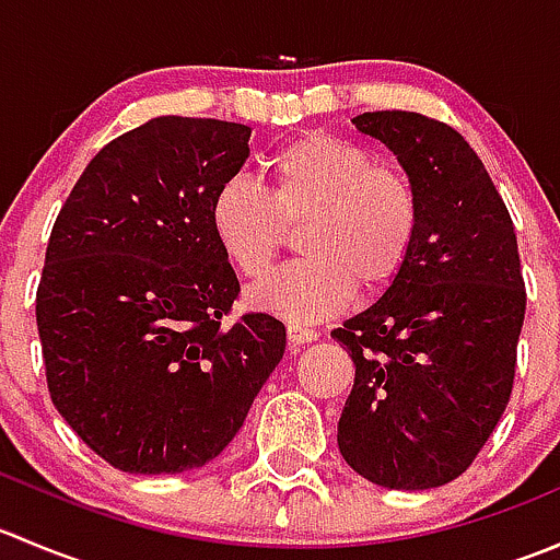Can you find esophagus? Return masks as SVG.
Instances as JSON below:
<instances>
[{
  "label": "esophagus",
  "instance_id": "obj_1",
  "mask_svg": "<svg viewBox=\"0 0 560 560\" xmlns=\"http://www.w3.org/2000/svg\"><path fill=\"white\" fill-rule=\"evenodd\" d=\"M287 338H290L292 347H306V343L316 341V330L303 325H287Z\"/></svg>",
  "mask_w": 560,
  "mask_h": 560
}]
</instances>
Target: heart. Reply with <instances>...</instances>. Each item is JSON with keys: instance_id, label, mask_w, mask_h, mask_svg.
<instances>
[{"instance_id": "heart-1", "label": "heart", "mask_w": 560, "mask_h": 560, "mask_svg": "<svg viewBox=\"0 0 560 560\" xmlns=\"http://www.w3.org/2000/svg\"><path fill=\"white\" fill-rule=\"evenodd\" d=\"M265 195L224 180L208 206V228L224 259L259 279L279 254L284 230L301 228L290 265L252 287L248 308L290 325L343 312L354 295L382 292L404 273L420 233V200L404 173L327 132H303L265 160Z\"/></svg>"}]
</instances>
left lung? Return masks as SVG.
I'll list each match as a JSON object with an SVG mask.
<instances>
[{"label": "left lung", "mask_w": 560, "mask_h": 560, "mask_svg": "<svg viewBox=\"0 0 560 560\" xmlns=\"http://www.w3.org/2000/svg\"><path fill=\"white\" fill-rule=\"evenodd\" d=\"M420 200L404 273L332 338L354 363L338 450L369 482L428 490L477 457L510 404L525 290L510 211L460 132L409 110L360 113Z\"/></svg>", "instance_id": "1"}]
</instances>
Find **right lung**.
Segmentation results:
<instances>
[{
	"label": "right lung",
	"mask_w": 560,
	"mask_h": 560,
	"mask_svg": "<svg viewBox=\"0 0 560 560\" xmlns=\"http://www.w3.org/2000/svg\"><path fill=\"white\" fill-rule=\"evenodd\" d=\"M248 138L244 124L151 118L89 162L50 230L37 290L50 398L121 471L206 466L284 358L276 316L222 325L241 284L208 206Z\"/></svg>",
	"instance_id": "1"
}]
</instances>
